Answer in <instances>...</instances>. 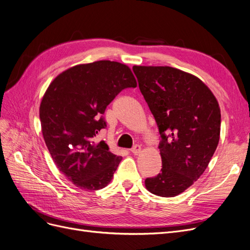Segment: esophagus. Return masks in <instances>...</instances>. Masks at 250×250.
Returning <instances> with one entry per match:
<instances>
[{
	"label": "esophagus",
	"instance_id": "1",
	"mask_svg": "<svg viewBox=\"0 0 250 250\" xmlns=\"http://www.w3.org/2000/svg\"><path fill=\"white\" fill-rule=\"evenodd\" d=\"M141 152H142V146H138V145L134 146L131 148V153H132L133 155H138V154H141Z\"/></svg>",
	"mask_w": 250,
	"mask_h": 250
}]
</instances>
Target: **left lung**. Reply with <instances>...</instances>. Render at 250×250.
Here are the masks:
<instances>
[{
  "instance_id": "left-lung-1",
  "label": "left lung",
  "mask_w": 250,
  "mask_h": 250,
  "mask_svg": "<svg viewBox=\"0 0 250 250\" xmlns=\"http://www.w3.org/2000/svg\"><path fill=\"white\" fill-rule=\"evenodd\" d=\"M133 72L160 135L162 168L146 178L147 191L175 197L200 177L221 134V108L200 79L171 66L134 65Z\"/></svg>"
}]
</instances>
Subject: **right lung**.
<instances>
[{"mask_svg": "<svg viewBox=\"0 0 250 250\" xmlns=\"http://www.w3.org/2000/svg\"><path fill=\"white\" fill-rule=\"evenodd\" d=\"M136 86L130 67L111 61L69 67L48 86L40 104L44 141L59 171L79 188L97 191L111 183L122 157L94 137L106 127V106Z\"/></svg>", "mask_w": 250, "mask_h": 250, "instance_id": "obj_1", "label": "right lung"}]
</instances>
